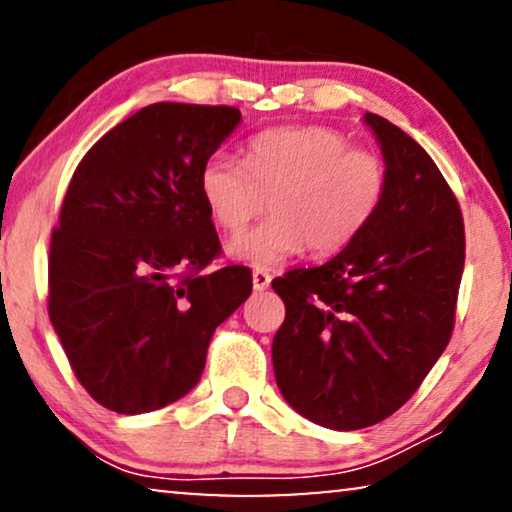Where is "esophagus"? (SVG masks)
<instances>
[{"label":"esophagus","instance_id":"esophagus-1","mask_svg":"<svg viewBox=\"0 0 512 512\" xmlns=\"http://www.w3.org/2000/svg\"><path fill=\"white\" fill-rule=\"evenodd\" d=\"M251 282H254V291H265L272 282L270 272L263 270V268H256L254 275H251Z\"/></svg>","mask_w":512,"mask_h":512}]
</instances>
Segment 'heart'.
I'll return each instance as SVG.
<instances>
[{
	"mask_svg": "<svg viewBox=\"0 0 512 512\" xmlns=\"http://www.w3.org/2000/svg\"><path fill=\"white\" fill-rule=\"evenodd\" d=\"M200 193L212 219L242 233L263 209L272 216L230 242L228 254L268 268L303 254H338L375 219L387 193V167L375 153L352 149L333 128L296 125L251 137L244 163L214 153L200 170Z\"/></svg>",
	"mask_w": 512,
	"mask_h": 512,
	"instance_id": "heart-1",
	"label": "heart"
}]
</instances>
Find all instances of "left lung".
<instances>
[{
    "label": "left lung",
    "instance_id": "8db88e82",
    "mask_svg": "<svg viewBox=\"0 0 512 512\" xmlns=\"http://www.w3.org/2000/svg\"><path fill=\"white\" fill-rule=\"evenodd\" d=\"M387 193L356 240L272 282L286 305L272 340L284 401L335 431L401 408L445 352L464 272V219L429 153L377 114Z\"/></svg>",
    "mask_w": 512,
    "mask_h": 512
}]
</instances>
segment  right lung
I'll use <instances>...</instances> for the list:
<instances>
[{
  "mask_svg": "<svg viewBox=\"0 0 512 512\" xmlns=\"http://www.w3.org/2000/svg\"><path fill=\"white\" fill-rule=\"evenodd\" d=\"M235 107L158 102L76 167L48 256V317L83 389L118 415L165 408L198 384L209 340L251 293L219 256L200 193Z\"/></svg>",
  "mask_w": 512,
  "mask_h": 512,
  "instance_id": "right-lung-1",
  "label": "right lung"
}]
</instances>
